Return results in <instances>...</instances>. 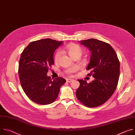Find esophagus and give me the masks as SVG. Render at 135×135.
<instances>
[{
	"mask_svg": "<svg viewBox=\"0 0 135 135\" xmlns=\"http://www.w3.org/2000/svg\"><path fill=\"white\" fill-rule=\"evenodd\" d=\"M66 81H67V82H70L73 81V79H67L66 80Z\"/></svg>",
	"mask_w": 135,
	"mask_h": 135,
	"instance_id": "1",
	"label": "esophagus"
}]
</instances>
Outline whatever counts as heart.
Instances as JSON below:
<instances>
[{"label":"heart","instance_id":"b5f03b06","mask_svg":"<svg viewBox=\"0 0 135 135\" xmlns=\"http://www.w3.org/2000/svg\"><path fill=\"white\" fill-rule=\"evenodd\" d=\"M67 50H68V52L69 54L72 57H74L76 56H81L83 53L82 48L78 45L74 44L69 45L67 47ZM61 53H62L61 50H59L56 52L55 56V60H57L59 59V57L61 54ZM77 70H78V67H77L76 66H72V67L67 68L65 71L67 74H70L76 71Z\"/></svg>","mask_w":135,"mask_h":135}]
</instances>
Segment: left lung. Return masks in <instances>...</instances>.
<instances>
[{
    "mask_svg": "<svg viewBox=\"0 0 135 135\" xmlns=\"http://www.w3.org/2000/svg\"><path fill=\"white\" fill-rule=\"evenodd\" d=\"M91 51L90 62L86 69L94 80L88 83L83 80L77 89V98L89 107L105 103L116 89L120 76V62L113 48L108 43L93 38L80 42Z\"/></svg>",
    "mask_w": 135,
    "mask_h": 135,
    "instance_id": "1",
    "label": "left lung"
}]
</instances>
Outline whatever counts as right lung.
Listing matches in <instances>:
<instances>
[{
	"label": "right lung",
	"instance_id": "1",
	"mask_svg": "<svg viewBox=\"0 0 135 135\" xmlns=\"http://www.w3.org/2000/svg\"><path fill=\"white\" fill-rule=\"evenodd\" d=\"M63 42L46 38L31 42L21 53L18 75L22 88L32 102L40 105L52 103L66 82L62 78L51 80L47 75L54 64L53 54Z\"/></svg>",
	"mask_w": 135,
	"mask_h": 135
}]
</instances>
